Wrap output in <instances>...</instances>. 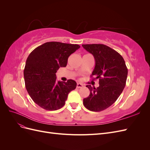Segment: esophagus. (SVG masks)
<instances>
[{
    "label": "esophagus",
    "mask_w": 150,
    "mask_h": 150,
    "mask_svg": "<svg viewBox=\"0 0 150 150\" xmlns=\"http://www.w3.org/2000/svg\"><path fill=\"white\" fill-rule=\"evenodd\" d=\"M83 84H81V83H78L77 84V86H76V88H82L83 87Z\"/></svg>",
    "instance_id": "1"
}]
</instances>
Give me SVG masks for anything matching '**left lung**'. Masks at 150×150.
Wrapping results in <instances>:
<instances>
[{
	"label": "left lung",
	"instance_id": "left-lung-1",
	"mask_svg": "<svg viewBox=\"0 0 150 150\" xmlns=\"http://www.w3.org/2000/svg\"><path fill=\"white\" fill-rule=\"evenodd\" d=\"M82 46L94 57L96 63L91 77L98 79L99 84L97 88L86 86L90 94L83 99V104L91 111H101L111 106L120 96L126 85L128 69L120 54L106 45L83 44Z\"/></svg>",
	"mask_w": 150,
	"mask_h": 150
}]
</instances>
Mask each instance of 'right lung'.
Masks as SVG:
<instances>
[{
	"label": "right lung",
	"mask_w": 150,
	"mask_h": 150,
	"mask_svg": "<svg viewBox=\"0 0 150 150\" xmlns=\"http://www.w3.org/2000/svg\"><path fill=\"white\" fill-rule=\"evenodd\" d=\"M80 47L78 44L48 42L36 47L26 60L24 70L25 85L35 103L48 111L64 106L68 94L76 88L72 79L57 81L56 73L66 67L68 57Z\"/></svg>",
	"instance_id": "obj_1"
}]
</instances>
